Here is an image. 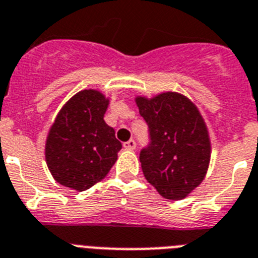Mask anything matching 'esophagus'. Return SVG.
<instances>
[{
	"mask_svg": "<svg viewBox=\"0 0 258 258\" xmlns=\"http://www.w3.org/2000/svg\"><path fill=\"white\" fill-rule=\"evenodd\" d=\"M123 147H124L125 149H135L136 148V142L134 139H130L128 142H125L124 144H123Z\"/></svg>",
	"mask_w": 258,
	"mask_h": 258,
	"instance_id": "obj_1",
	"label": "esophagus"
}]
</instances>
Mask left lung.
Wrapping results in <instances>:
<instances>
[{
  "label": "left lung",
  "instance_id": "8db88e82",
  "mask_svg": "<svg viewBox=\"0 0 258 258\" xmlns=\"http://www.w3.org/2000/svg\"><path fill=\"white\" fill-rule=\"evenodd\" d=\"M136 103L148 125L149 143L139 156L144 177L164 198H185L209 168L211 147L202 116L178 93L139 97Z\"/></svg>",
  "mask_w": 258,
  "mask_h": 258
}]
</instances>
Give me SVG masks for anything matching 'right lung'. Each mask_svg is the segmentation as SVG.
<instances>
[{
  "label": "right lung",
  "instance_id": "obj_1",
  "mask_svg": "<svg viewBox=\"0 0 258 258\" xmlns=\"http://www.w3.org/2000/svg\"><path fill=\"white\" fill-rule=\"evenodd\" d=\"M107 105L97 90H82L56 116L45 143V160L60 185L84 191L101 181L116 161L122 143L103 120Z\"/></svg>",
  "mask_w": 258,
  "mask_h": 258
}]
</instances>
